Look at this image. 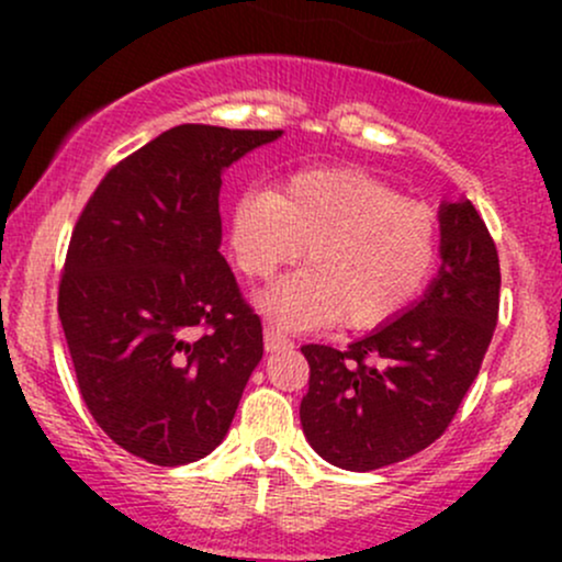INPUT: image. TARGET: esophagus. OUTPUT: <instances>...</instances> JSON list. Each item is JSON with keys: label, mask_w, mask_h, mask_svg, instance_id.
<instances>
[{"label": "esophagus", "mask_w": 562, "mask_h": 562, "mask_svg": "<svg viewBox=\"0 0 562 562\" xmlns=\"http://www.w3.org/2000/svg\"><path fill=\"white\" fill-rule=\"evenodd\" d=\"M290 346V338L285 333L280 330V327H274L272 322H267L263 325V348L267 351H280V348H288Z\"/></svg>", "instance_id": "esophagus-1"}]
</instances>
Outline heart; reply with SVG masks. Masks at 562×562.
Here are the masks:
<instances>
[{
    "label": "heart",
    "instance_id": "1",
    "mask_svg": "<svg viewBox=\"0 0 562 562\" xmlns=\"http://www.w3.org/2000/svg\"><path fill=\"white\" fill-rule=\"evenodd\" d=\"M227 248L250 280H269L306 250L308 269L259 295L288 327L338 322L370 330L420 293L436 261V224L420 203L357 169L299 171L280 192L256 187L232 200Z\"/></svg>",
    "mask_w": 562,
    "mask_h": 562
}]
</instances>
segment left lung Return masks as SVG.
I'll use <instances>...</instances> for the list:
<instances>
[{
  "label": "left lung",
  "instance_id": "1",
  "mask_svg": "<svg viewBox=\"0 0 562 562\" xmlns=\"http://www.w3.org/2000/svg\"><path fill=\"white\" fill-rule=\"evenodd\" d=\"M438 274L412 306L338 351L303 346L306 441L335 468L367 473L417 454L449 428L499 314V256L473 203L438 209Z\"/></svg>",
  "mask_w": 562,
  "mask_h": 562
}]
</instances>
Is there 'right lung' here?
<instances>
[{
    "instance_id": "1",
    "label": "right lung",
    "mask_w": 562,
    "mask_h": 562,
    "mask_svg": "<svg viewBox=\"0 0 562 562\" xmlns=\"http://www.w3.org/2000/svg\"><path fill=\"white\" fill-rule=\"evenodd\" d=\"M280 137L173 126L105 173L70 235L57 314L81 398L153 465L211 454L263 357L259 314L218 254V190L235 160Z\"/></svg>"
}]
</instances>
